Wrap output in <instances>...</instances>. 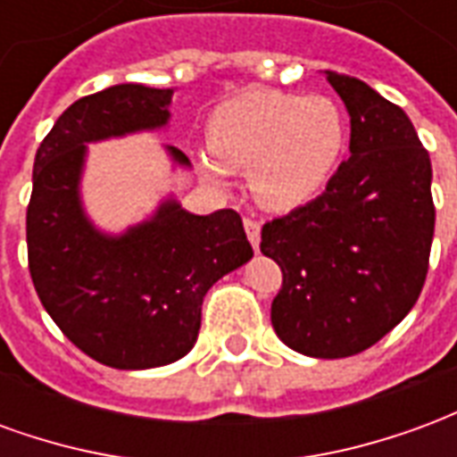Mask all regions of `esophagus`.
I'll return each mask as SVG.
<instances>
[{
  "instance_id": "34e87169",
  "label": "esophagus",
  "mask_w": 457,
  "mask_h": 457,
  "mask_svg": "<svg viewBox=\"0 0 457 457\" xmlns=\"http://www.w3.org/2000/svg\"><path fill=\"white\" fill-rule=\"evenodd\" d=\"M245 232H247L249 242H252V247L254 252H259V242H262V228H259L257 220H245Z\"/></svg>"
}]
</instances>
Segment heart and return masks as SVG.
<instances>
[{"label": "heart", "instance_id": "1", "mask_svg": "<svg viewBox=\"0 0 457 457\" xmlns=\"http://www.w3.org/2000/svg\"><path fill=\"white\" fill-rule=\"evenodd\" d=\"M210 151L198 154L212 180L249 173L252 198L287 212L326 190L347 146V120L326 95L247 90L222 103L208 124Z\"/></svg>", "mask_w": 457, "mask_h": 457}]
</instances>
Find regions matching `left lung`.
Returning a JSON list of instances; mask_svg holds the SVG:
<instances>
[{
	"label": "left lung",
	"mask_w": 457,
	"mask_h": 457,
	"mask_svg": "<svg viewBox=\"0 0 457 457\" xmlns=\"http://www.w3.org/2000/svg\"><path fill=\"white\" fill-rule=\"evenodd\" d=\"M350 114V159L323 195L262 228L284 284L271 326L308 357L372 347L421 294L436 208L431 159L411 120L353 75L326 71Z\"/></svg>",
	"instance_id": "obj_1"
}]
</instances>
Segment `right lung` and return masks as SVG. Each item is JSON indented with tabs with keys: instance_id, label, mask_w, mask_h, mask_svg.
<instances>
[{
	"instance_id": "1",
	"label": "right lung",
	"mask_w": 457,
	"mask_h": 457,
	"mask_svg": "<svg viewBox=\"0 0 457 457\" xmlns=\"http://www.w3.org/2000/svg\"><path fill=\"white\" fill-rule=\"evenodd\" d=\"M170 100L173 87L112 85L71 104L36 151L26 210L36 294L75 347L114 370L186 357L208 288L254 254L235 210L195 215L166 195L121 232H104L87 215V144L166 129ZM163 151L173 169H190L183 151Z\"/></svg>"
}]
</instances>
